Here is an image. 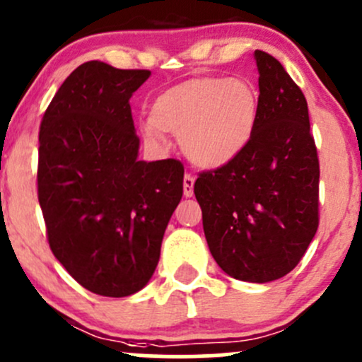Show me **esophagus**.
I'll list each match as a JSON object with an SVG mask.
<instances>
[{
	"mask_svg": "<svg viewBox=\"0 0 362 362\" xmlns=\"http://www.w3.org/2000/svg\"><path fill=\"white\" fill-rule=\"evenodd\" d=\"M193 188H194V177L192 174H186L185 180H182V193L186 198L193 197Z\"/></svg>",
	"mask_w": 362,
	"mask_h": 362,
	"instance_id": "esophagus-1",
	"label": "esophagus"
}]
</instances>
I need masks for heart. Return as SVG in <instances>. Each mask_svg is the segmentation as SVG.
Segmentation results:
<instances>
[{
    "label": "heart",
    "mask_w": 362,
    "mask_h": 362,
    "mask_svg": "<svg viewBox=\"0 0 362 362\" xmlns=\"http://www.w3.org/2000/svg\"><path fill=\"white\" fill-rule=\"evenodd\" d=\"M259 117L257 88L243 78L194 76L162 90L140 127L150 148L165 152L168 133L180 135L194 165L221 169L238 159L253 140Z\"/></svg>",
    "instance_id": "1"
}]
</instances>
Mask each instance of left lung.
I'll list each match as a JSON object with an SVG mask.
<instances>
[{"label": "left lung", "instance_id": "8db88e82", "mask_svg": "<svg viewBox=\"0 0 362 362\" xmlns=\"http://www.w3.org/2000/svg\"><path fill=\"white\" fill-rule=\"evenodd\" d=\"M259 117L238 159L200 174L206 245L217 265L243 282L277 280L301 262L318 229L320 164L308 103L274 56L255 51Z\"/></svg>", "mask_w": 362, "mask_h": 362}]
</instances>
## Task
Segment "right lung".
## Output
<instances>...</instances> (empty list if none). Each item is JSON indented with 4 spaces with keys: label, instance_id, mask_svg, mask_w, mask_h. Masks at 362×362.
<instances>
[{
    "label": "right lung",
    "instance_id": "obj_1",
    "mask_svg": "<svg viewBox=\"0 0 362 362\" xmlns=\"http://www.w3.org/2000/svg\"><path fill=\"white\" fill-rule=\"evenodd\" d=\"M148 70L80 64L39 132V203L49 246L80 286L124 298L152 279L182 197L181 162L138 160L129 99Z\"/></svg>",
    "mask_w": 362,
    "mask_h": 362
}]
</instances>
